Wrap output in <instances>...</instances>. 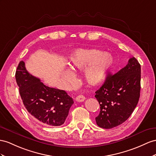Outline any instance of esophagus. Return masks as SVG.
Listing matches in <instances>:
<instances>
[{"label":"esophagus","instance_id":"esophagus-1","mask_svg":"<svg viewBox=\"0 0 156 156\" xmlns=\"http://www.w3.org/2000/svg\"><path fill=\"white\" fill-rule=\"evenodd\" d=\"M85 99H86V98L82 95H78V96L76 98V100L78 102H82L84 101Z\"/></svg>","mask_w":156,"mask_h":156}]
</instances>
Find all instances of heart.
Instances as JSON below:
<instances>
[{
    "label": "heart",
    "instance_id": "heart-1",
    "mask_svg": "<svg viewBox=\"0 0 156 156\" xmlns=\"http://www.w3.org/2000/svg\"><path fill=\"white\" fill-rule=\"evenodd\" d=\"M112 57L105 51L96 49H78L70 56V69L62 75L66 84H71L74 76L73 72L84 69V78L89 85L95 86L100 84L107 76L113 65Z\"/></svg>",
    "mask_w": 156,
    "mask_h": 156
}]
</instances>
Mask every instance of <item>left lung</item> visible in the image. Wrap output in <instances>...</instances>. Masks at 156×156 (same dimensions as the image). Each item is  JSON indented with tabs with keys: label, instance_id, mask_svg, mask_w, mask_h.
Masks as SVG:
<instances>
[{
	"label": "left lung",
	"instance_id": "obj_1",
	"mask_svg": "<svg viewBox=\"0 0 156 156\" xmlns=\"http://www.w3.org/2000/svg\"><path fill=\"white\" fill-rule=\"evenodd\" d=\"M140 80V65L134 57L115 74H107L95 95L100 105V112L95 117L99 127L112 129L129 118L139 100Z\"/></svg>",
	"mask_w": 156,
	"mask_h": 156
}]
</instances>
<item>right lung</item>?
<instances>
[{"mask_svg": "<svg viewBox=\"0 0 156 156\" xmlns=\"http://www.w3.org/2000/svg\"><path fill=\"white\" fill-rule=\"evenodd\" d=\"M16 80L23 105L35 119L49 126L64 124L74 103L65 91L43 84L27 71L23 61L16 71Z\"/></svg>", "mask_w": 156, "mask_h": 156, "instance_id": "add662e5", "label": "right lung"}]
</instances>
